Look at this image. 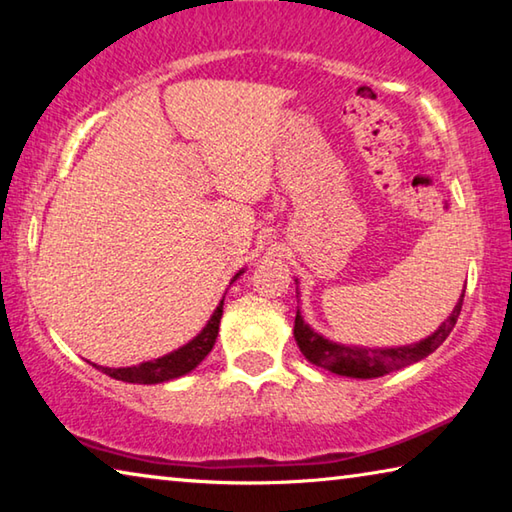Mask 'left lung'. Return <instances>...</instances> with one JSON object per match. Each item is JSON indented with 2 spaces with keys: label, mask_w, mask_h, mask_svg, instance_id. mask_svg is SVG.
<instances>
[{
  "label": "left lung",
  "mask_w": 512,
  "mask_h": 512,
  "mask_svg": "<svg viewBox=\"0 0 512 512\" xmlns=\"http://www.w3.org/2000/svg\"><path fill=\"white\" fill-rule=\"evenodd\" d=\"M465 289L458 298L456 307L449 318L440 325L436 332L420 343L404 345V348H357V345H341L325 339L318 332H314L305 320H302L300 311H296V325H293V336H296V343L300 352L305 354V359L314 366L325 368L329 372H336V375L352 377V379H375L384 377L388 372L400 370L404 366H411V363L429 357L433 350H438V345L452 332L458 316H461Z\"/></svg>",
  "instance_id": "obj_1"
}]
</instances>
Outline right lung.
I'll return each instance as SVG.
<instances>
[{
    "mask_svg": "<svg viewBox=\"0 0 512 512\" xmlns=\"http://www.w3.org/2000/svg\"><path fill=\"white\" fill-rule=\"evenodd\" d=\"M241 273L244 271H239L235 277H232V282H235ZM221 316H223V300L219 302V307L214 309V314L210 320H207V325L201 329V334L194 336V339L187 345H183V348L164 354L160 359L144 361L140 366H131V368H103V366H97V363H92V366L101 372H106L108 377L128 381V384H162V381L183 377L187 372H192L214 348L216 334H219Z\"/></svg>",
    "mask_w": 512,
    "mask_h": 512,
    "instance_id": "obj_1",
    "label": "right lung"
}]
</instances>
